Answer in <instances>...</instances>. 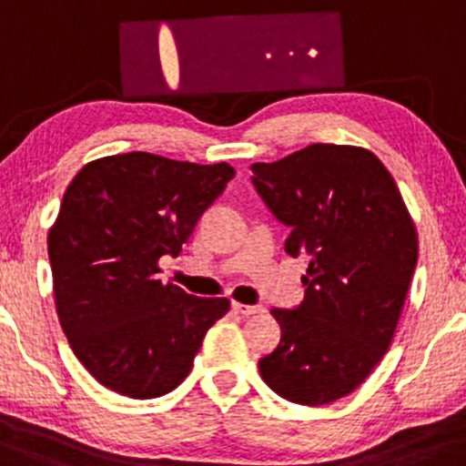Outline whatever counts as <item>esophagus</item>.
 I'll return each instance as SVG.
<instances>
[{"mask_svg": "<svg viewBox=\"0 0 466 466\" xmlns=\"http://www.w3.org/2000/svg\"><path fill=\"white\" fill-rule=\"evenodd\" d=\"M231 308H233L235 315H242V317H250V315H255V312L261 310L259 306H247V303H238V301H233Z\"/></svg>", "mask_w": 466, "mask_h": 466, "instance_id": "esophagus-1", "label": "esophagus"}]
</instances>
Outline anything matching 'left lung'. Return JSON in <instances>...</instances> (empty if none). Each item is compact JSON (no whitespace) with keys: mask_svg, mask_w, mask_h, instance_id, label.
I'll return each instance as SVG.
<instances>
[{"mask_svg":"<svg viewBox=\"0 0 466 466\" xmlns=\"http://www.w3.org/2000/svg\"><path fill=\"white\" fill-rule=\"evenodd\" d=\"M255 189L290 227L286 253L310 255L303 301L275 308L281 339L259 374L281 399L326 405L388 352L418 259V235L394 177L363 147L315 143L255 163Z\"/></svg>","mask_w":466,"mask_h":466,"instance_id":"obj_1","label":"left lung"}]
</instances>
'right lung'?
Masks as SVG:
<instances>
[{"instance_id": "1", "label": "right lung", "mask_w": 466, "mask_h": 466, "mask_svg": "<svg viewBox=\"0 0 466 466\" xmlns=\"http://www.w3.org/2000/svg\"><path fill=\"white\" fill-rule=\"evenodd\" d=\"M235 169L132 151L72 177L48 233L56 315L72 352L107 390L156 399L191 372L228 299H202L158 279Z\"/></svg>"}]
</instances>
